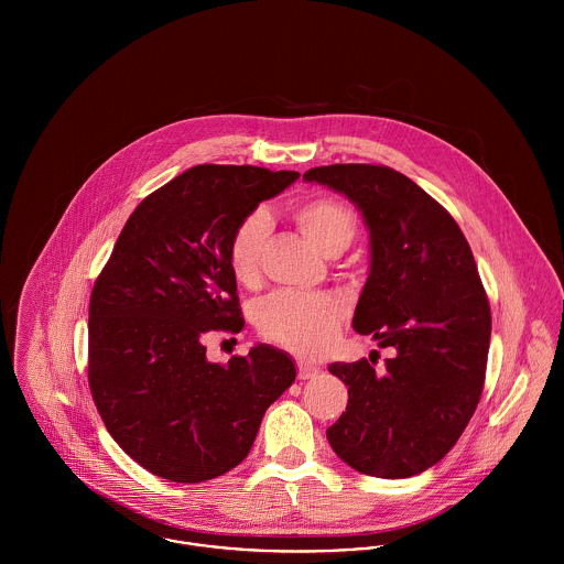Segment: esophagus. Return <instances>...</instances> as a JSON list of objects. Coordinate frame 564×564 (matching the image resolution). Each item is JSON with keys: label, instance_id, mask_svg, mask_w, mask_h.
Here are the masks:
<instances>
[{"label": "esophagus", "instance_id": "esophagus-1", "mask_svg": "<svg viewBox=\"0 0 564 564\" xmlns=\"http://www.w3.org/2000/svg\"><path fill=\"white\" fill-rule=\"evenodd\" d=\"M317 373H319L317 367L308 362H297V380H313Z\"/></svg>", "mask_w": 564, "mask_h": 564}]
</instances>
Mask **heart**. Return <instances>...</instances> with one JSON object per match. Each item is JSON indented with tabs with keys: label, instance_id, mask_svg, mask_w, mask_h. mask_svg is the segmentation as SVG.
Instances as JSON below:
<instances>
[{
	"label": "heart",
	"instance_id": "heart-1",
	"mask_svg": "<svg viewBox=\"0 0 564 564\" xmlns=\"http://www.w3.org/2000/svg\"><path fill=\"white\" fill-rule=\"evenodd\" d=\"M293 219L302 235L325 256L343 253L358 235L356 213L343 199L327 195L297 204ZM269 235L271 219L264 210L247 213L235 228L228 242V264L239 284L253 286L258 282ZM343 319V304L325 293L280 291L256 308V325L264 338L304 356L323 354Z\"/></svg>",
	"mask_w": 564,
	"mask_h": 564
}]
</instances>
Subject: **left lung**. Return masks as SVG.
<instances>
[{
    "mask_svg": "<svg viewBox=\"0 0 564 564\" xmlns=\"http://www.w3.org/2000/svg\"><path fill=\"white\" fill-rule=\"evenodd\" d=\"M304 177L362 210L371 271L354 327L393 349L382 371L367 358L329 365L349 400L327 441L360 474L416 476L456 445L482 398L490 306L474 251L454 217L387 164H327Z\"/></svg>",
    "mask_w": 564,
    "mask_h": 564,
    "instance_id": "left-lung-1",
    "label": "left lung"
}]
</instances>
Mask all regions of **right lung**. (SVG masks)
Returning <instances> with one entry per match:
<instances>
[{
	"mask_svg": "<svg viewBox=\"0 0 564 564\" xmlns=\"http://www.w3.org/2000/svg\"><path fill=\"white\" fill-rule=\"evenodd\" d=\"M297 171L197 164L130 215L88 304V387L119 447L171 482L213 480L249 454L264 410L295 380L258 345L206 360L208 332L242 329L228 242L242 217Z\"/></svg>",
	"mask_w": 564,
	"mask_h": 564,
	"instance_id": "1",
	"label": "right lung"
}]
</instances>
